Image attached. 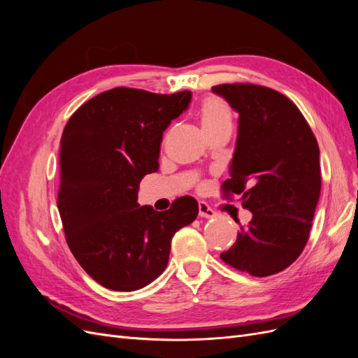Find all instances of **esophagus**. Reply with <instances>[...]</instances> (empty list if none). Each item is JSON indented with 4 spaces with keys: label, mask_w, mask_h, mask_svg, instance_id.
<instances>
[{
    "label": "esophagus",
    "mask_w": 358,
    "mask_h": 358,
    "mask_svg": "<svg viewBox=\"0 0 358 358\" xmlns=\"http://www.w3.org/2000/svg\"><path fill=\"white\" fill-rule=\"evenodd\" d=\"M199 215L201 216V218H213L215 212L204 201H200L199 203Z\"/></svg>",
    "instance_id": "esophagus-1"
}]
</instances>
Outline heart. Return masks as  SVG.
Instances as JSON below:
<instances>
[{
	"label": "heart",
	"mask_w": 358,
	"mask_h": 358,
	"mask_svg": "<svg viewBox=\"0 0 358 358\" xmlns=\"http://www.w3.org/2000/svg\"><path fill=\"white\" fill-rule=\"evenodd\" d=\"M200 121L204 131L222 127H231V109L220 96H208L201 104Z\"/></svg>",
	"instance_id": "1"
}]
</instances>
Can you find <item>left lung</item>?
I'll return each mask as SVG.
<instances>
[{
    "instance_id": "8db88e82",
    "label": "left lung",
    "mask_w": 358,
    "mask_h": 358,
    "mask_svg": "<svg viewBox=\"0 0 358 358\" xmlns=\"http://www.w3.org/2000/svg\"><path fill=\"white\" fill-rule=\"evenodd\" d=\"M239 113V131L222 183L242 196L252 220L221 254L252 276L282 272L305 249L321 192L320 148L305 116L284 94L254 83L212 86ZM239 222V221H237Z\"/></svg>"
}]
</instances>
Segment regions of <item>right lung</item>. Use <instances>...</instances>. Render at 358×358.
<instances>
[{
    "instance_id": "add662e5",
    "label": "right lung",
    "mask_w": 358,
    "mask_h": 358,
    "mask_svg": "<svg viewBox=\"0 0 358 358\" xmlns=\"http://www.w3.org/2000/svg\"><path fill=\"white\" fill-rule=\"evenodd\" d=\"M189 91L113 88L82 104L64 128L58 210L66 241L94 280L134 291L169 263L171 237L199 215L192 197L157 212L137 203L138 183L158 170L162 133L188 109Z\"/></svg>"
}]
</instances>
